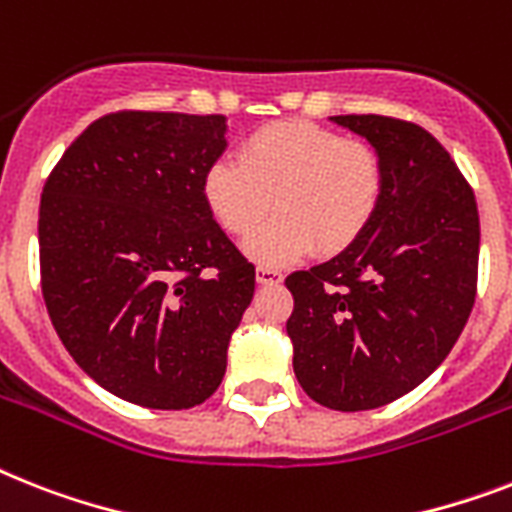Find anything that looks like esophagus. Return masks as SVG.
I'll return each instance as SVG.
<instances>
[{
  "label": "esophagus",
  "instance_id": "obj_1",
  "mask_svg": "<svg viewBox=\"0 0 512 512\" xmlns=\"http://www.w3.org/2000/svg\"><path fill=\"white\" fill-rule=\"evenodd\" d=\"M284 276L273 268H257V284L260 286H273V284H281Z\"/></svg>",
  "mask_w": 512,
  "mask_h": 512
}]
</instances>
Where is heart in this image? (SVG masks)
Listing matches in <instances>:
<instances>
[{
    "instance_id": "b5f03b06",
    "label": "heart",
    "mask_w": 512,
    "mask_h": 512,
    "mask_svg": "<svg viewBox=\"0 0 512 512\" xmlns=\"http://www.w3.org/2000/svg\"><path fill=\"white\" fill-rule=\"evenodd\" d=\"M202 197L231 236L265 265L299 260L310 249L339 255L363 239L384 197V168L371 144L344 139L307 120L270 123L249 134L239 160L220 157L202 178Z\"/></svg>"
}]
</instances>
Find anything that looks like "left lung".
Instances as JSON below:
<instances>
[{
  "instance_id": "1",
  "label": "left lung",
  "mask_w": 512,
  "mask_h": 512,
  "mask_svg": "<svg viewBox=\"0 0 512 512\" xmlns=\"http://www.w3.org/2000/svg\"><path fill=\"white\" fill-rule=\"evenodd\" d=\"M381 157L384 197L363 239L286 278L294 376L357 413L413 392L463 334L479 276L476 197L450 152L407 120L334 115Z\"/></svg>"
}]
</instances>
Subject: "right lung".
<instances>
[{"label": "right lung", "mask_w": 512, "mask_h": 512, "mask_svg": "<svg viewBox=\"0 0 512 512\" xmlns=\"http://www.w3.org/2000/svg\"><path fill=\"white\" fill-rule=\"evenodd\" d=\"M226 131L223 115L112 112L65 149L41 191L52 326L81 371L120 400L186 410L223 381L255 294V265L202 197Z\"/></svg>", "instance_id": "add662e5"}]
</instances>
